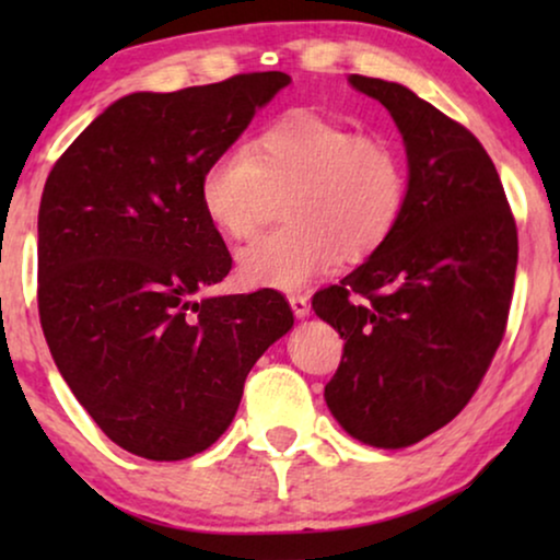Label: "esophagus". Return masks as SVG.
Instances as JSON below:
<instances>
[{
	"label": "esophagus",
	"instance_id": "esophagus-1",
	"mask_svg": "<svg viewBox=\"0 0 560 560\" xmlns=\"http://www.w3.org/2000/svg\"><path fill=\"white\" fill-rule=\"evenodd\" d=\"M288 301H290V308H293L295 318H305L311 313V303L305 295H290Z\"/></svg>",
	"mask_w": 560,
	"mask_h": 560
}]
</instances>
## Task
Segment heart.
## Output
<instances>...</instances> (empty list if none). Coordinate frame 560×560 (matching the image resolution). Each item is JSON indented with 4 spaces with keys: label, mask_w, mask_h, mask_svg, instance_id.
Masks as SVG:
<instances>
[{
    "label": "heart",
    "mask_w": 560,
    "mask_h": 560,
    "mask_svg": "<svg viewBox=\"0 0 560 560\" xmlns=\"http://www.w3.org/2000/svg\"><path fill=\"white\" fill-rule=\"evenodd\" d=\"M288 186L290 224L236 252L244 285L295 290L341 255H372L393 234L408 198L402 158L387 140L357 135L316 112H290L249 150L226 148L209 158L198 201L221 234L244 240L262 221L270 190Z\"/></svg>",
    "instance_id": "b5f03b06"
}]
</instances>
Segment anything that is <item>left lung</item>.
Here are the masks:
<instances>
[{"mask_svg":"<svg viewBox=\"0 0 560 560\" xmlns=\"http://www.w3.org/2000/svg\"><path fill=\"white\" fill-rule=\"evenodd\" d=\"M402 135L408 198L393 234L313 311L343 339L324 389L351 439L405 448L451 423L500 347L517 226L492 158L469 129L400 83L349 75Z\"/></svg>","mask_w":560,"mask_h":560,"instance_id":"obj_1","label":"left lung"}]
</instances>
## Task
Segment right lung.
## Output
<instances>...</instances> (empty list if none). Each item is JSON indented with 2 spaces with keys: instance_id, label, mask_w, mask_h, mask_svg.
<instances>
[{
  "instance_id": "1",
  "label": "right lung",
  "mask_w": 560,
  "mask_h": 560,
  "mask_svg": "<svg viewBox=\"0 0 560 560\" xmlns=\"http://www.w3.org/2000/svg\"><path fill=\"white\" fill-rule=\"evenodd\" d=\"M288 73L121 96L75 137L37 213V308L50 354L129 454L180 462L226 431L244 380L293 328L278 290L196 301L232 270L198 178Z\"/></svg>"
}]
</instances>
